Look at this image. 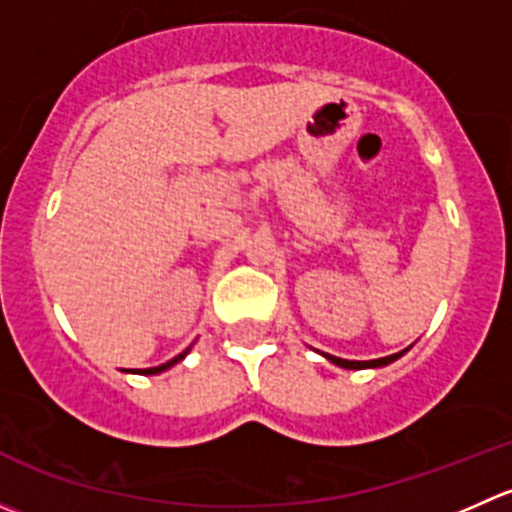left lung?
I'll return each mask as SVG.
<instances>
[{"label": "left lung", "instance_id": "8db88e82", "mask_svg": "<svg viewBox=\"0 0 512 512\" xmlns=\"http://www.w3.org/2000/svg\"><path fill=\"white\" fill-rule=\"evenodd\" d=\"M406 352H409V349H404V352H399V354L381 356V359H371V361H349V359H342V356H332V354H324V352H319V354H322L327 361H332L334 366H342V369L359 371V369H381V366H389L391 361L401 359V356H404Z\"/></svg>", "mask_w": 512, "mask_h": 512}]
</instances>
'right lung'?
<instances>
[{
    "instance_id": "right-lung-1",
    "label": "right lung",
    "mask_w": 512,
    "mask_h": 512,
    "mask_svg": "<svg viewBox=\"0 0 512 512\" xmlns=\"http://www.w3.org/2000/svg\"><path fill=\"white\" fill-rule=\"evenodd\" d=\"M188 352H190V347L188 349H185V352L183 354H178V356H175V359H170V361H165V364H160V366H151V369H141V371H136V374H160V371H165V369H170V366H175V364H178V361H183L185 359V356H188Z\"/></svg>"
}]
</instances>
